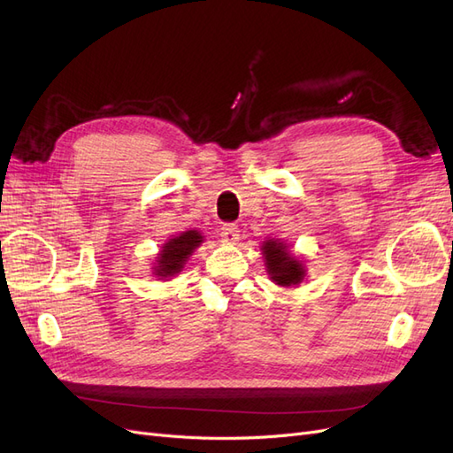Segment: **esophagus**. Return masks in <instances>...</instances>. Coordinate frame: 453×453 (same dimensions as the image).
<instances>
[{"label":"esophagus","instance_id":"1","mask_svg":"<svg viewBox=\"0 0 453 453\" xmlns=\"http://www.w3.org/2000/svg\"><path fill=\"white\" fill-rule=\"evenodd\" d=\"M219 236H221L223 243H236L240 240V230L236 225H225Z\"/></svg>","mask_w":453,"mask_h":453}]
</instances>
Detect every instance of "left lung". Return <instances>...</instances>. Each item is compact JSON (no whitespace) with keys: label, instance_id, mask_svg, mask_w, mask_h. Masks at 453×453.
I'll return each instance as SVG.
<instances>
[{"label":"left lung","instance_id":"8db88e82","mask_svg":"<svg viewBox=\"0 0 453 453\" xmlns=\"http://www.w3.org/2000/svg\"><path fill=\"white\" fill-rule=\"evenodd\" d=\"M260 251H263L268 276L276 285L289 289V287H296L306 280L308 270L304 258L291 253L289 245L283 240H265L263 245H260Z\"/></svg>","mask_w":453,"mask_h":453}]
</instances>
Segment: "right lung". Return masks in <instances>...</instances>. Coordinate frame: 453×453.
<instances>
[{
    "label": "right lung",
    "instance_id": "right-lung-1",
    "mask_svg": "<svg viewBox=\"0 0 453 453\" xmlns=\"http://www.w3.org/2000/svg\"><path fill=\"white\" fill-rule=\"evenodd\" d=\"M202 242L203 236L200 230H185L181 234L164 242V245H160V251L155 257L153 276L160 281H168L177 276L185 268L188 257L200 248Z\"/></svg>",
    "mask_w": 453,
    "mask_h": 453
}]
</instances>
